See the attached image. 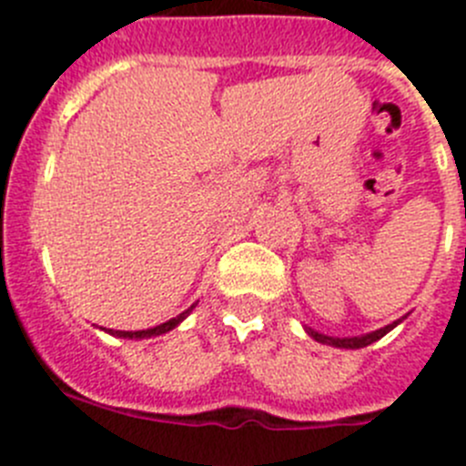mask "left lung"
<instances>
[{
  "instance_id": "1",
  "label": "left lung",
  "mask_w": 466,
  "mask_h": 466,
  "mask_svg": "<svg viewBox=\"0 0 466 466\" xmlns=\"http://www.w3.org/2000/svg\"><path fill=\"white\" fill-rule=\"evenodd\" d=\"M406 317H401V319H397V322L387 324V327L382 329H376V331L371 333H361V336H345V339H339V336H327V333H319L315 331L312 327H308V324H303V329H306V333L310 336V339H315L317 343L322 345H331V348H340V350H360V348H366V345L376 343V340H380L385 333L392 331L397 324H401Z\"/></svg>"
}]
</instances>
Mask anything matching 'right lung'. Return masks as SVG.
I'll use <instances>...</instances> for the list:
<instances>
[{"label":"right lung","mask_w":466,"mask_h":466,"mask_svg":"<svg viewBox=\"0 0 466 466\" xmlns=\"http://www.w3.org/2000/svg\"><path fill=\"white\" fill-rule=\"evenodd\" d=\"M193 308H196V303H193V306L188 308V310L179 312V315H177V317H172V319H167V322L158 324V327H154V329H142V331H116V329H105V331L111 333V336H116V339H130V340H133V339L135 340L151 339V336H160V333H167V331H172V329H175V327H179V324H182L184 319H187V317L191 315Z\"/></svg>","instance_id":"add662e5"}]
</instances>
